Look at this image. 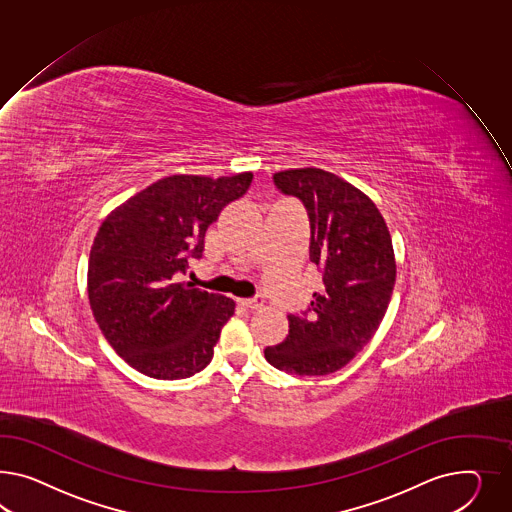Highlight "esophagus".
Listing matches in <instances>:
<instances>
[{"label": "esophagus", "mask_w": 512, "mask_h": 512, "mask_svg": "<svg viewBox=\"0 0 512 512\" xmlns=\"http://www.w3.org/2000/svg\"><path fill=\"white\" fill-rule=\"evenodd\" d=\"M242 305H246L249 309H261L264 304L263 298L261 296H255V298H246V300H240Z\"/></svg>", "instance_id": "34e87169"}]
</instances>
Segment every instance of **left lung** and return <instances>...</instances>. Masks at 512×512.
Instances as JSON below:
<instances>
[{"instance_id":"8db88e82","label":"left lung","mask_w":512,"mask_h":512,"mask_svg":"<svg viewBox=\"0 0 512 512\" xmlns=\"http://www.w3.org/2000/svg\"><path fill=\"white\" fill-rule=\"evenodd\" d=\"M274 182L307 208L309 259L322 272V289L302 317L289 315L287 339L266 346L264 358L285 373H335L371 341L386 315L397 277L391 235L373 199L330 171L287 169Z\"/></svg>"}]
</instances>
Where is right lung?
I'll use <instances>...</instances> for the list:
<instances>
[{
  "mask_svg": "<svg viewBox=\"0 0 512 512\" xmlns=\"http://www.w3.org/2000/svg\"><path fill=\"white\" fill-rule=\"evenodd\" d=\"M251 179V171L169 175L102 221L89 255V304L113 350L139 373L177 380L212 360L235 302L179 279L188 257H201L208 225Z\"/></svg>",
  "mask_w": 512,
  "mask_h": 512,
  "instance_id": "right-lung-1",
  "label": "right lung"
}]
</instances>
